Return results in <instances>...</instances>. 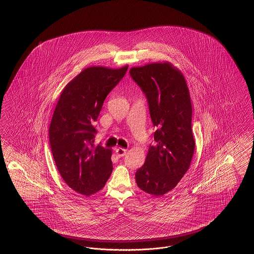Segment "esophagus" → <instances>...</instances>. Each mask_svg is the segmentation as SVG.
Segmentation results:
<instances>
[{
  "label": "esophagus",
  "instance_id": "34e87169",
  "mask_svg": "<svg viewBox=\"0 0 254 254\" xmlns=\"http://www.w3.org/2000/svg\"><path fill=\"white\" fill-rule=\"evenodd\" d=\"M127 149H125V148H122V147H118L117 149L116 150V153L119 157H121V156H124L125 154H127Z\"/></svg>",
  "mask_w": 254,
  "mask_h": 254
}]
</instances>
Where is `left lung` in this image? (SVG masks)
<instances>
[{"label": "left lung", "instance_id": "8db88e82", "mask_svg": "<svg viewBox=\"0 0 254 254\" xmlns=\"http://www.w3.org/2000/svg\"><path fill=\"white\" fill-rule=\"evenodd\" d=\"M145 94L154 127V146L136 172L138 188L160 196L176 187L189 169L194 152L192 103L182 71L169 62L129 69Z\"/></svg>", "mask_w": 254, "mask_h": 254}]
</instances>
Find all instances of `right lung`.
I'll list each match as a JSON object with an SVG mask.
<instances>
[{
	"label": "right lung",
	"mask_w": 254,
	"mask_h": 254,
	"mask_svg": "<svg viewBox=\"0 0 254 254\" xmlns=\"http://www.w3.org/2000/svg\"><path fill=\"white\" fill-rule=\"evenodd\" d=\"M127 68H85L63 88L55 108L49 141L56 166L69 188L86 196L101 190L113 171V151L94 144L93 124Z\"/></svg>",
	"instance_id": "1"
}]
</instances>
